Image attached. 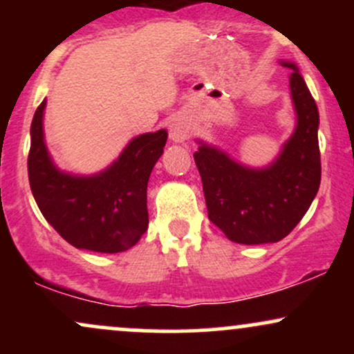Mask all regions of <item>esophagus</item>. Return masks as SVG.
Wrapping results in <instances>:
<instances>
[{"label":"esophagus","mask_w":354,"mask_h":354,"mask_svg":"<svg viewBox=\"0 0 354 354\" xmlns=\"http://www.w3.org/2000/svg\"><path fill=\"white\" fill-rule=\"evenodd\" d=\"M169 138H171V141L174 143H183V141L188 138V124H186V121L183 120L181 116H174L171 118V121H169Z\"/></svg>","instance_id":"34e87169"}]
</instances>
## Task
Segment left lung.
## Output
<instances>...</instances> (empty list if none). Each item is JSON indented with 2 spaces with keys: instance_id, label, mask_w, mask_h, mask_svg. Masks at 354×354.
<instances>
[{
  "instance_id": "obj_1",
  "label": "left lung",
  "mask_w": 354,
  "mask_h": 354,
  "mask_svg": "<svg viewBox=\"0 0 354 354\" xmlns=\"http://www.w3.org/2000/svg\"><path fill=\"white\" fill-rule=\"evenodd\" d=\"M281 64L291 70L296 126L274 161L253 168L203 140H196L200 148L193 154L208 218L239 245L276 243L288 236L310 209L319 188L318 106L298 66L293 61Z\"/></svg>"
}]
</instances>
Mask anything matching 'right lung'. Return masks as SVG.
Segmentation results:
<instances>
[{"label":"right lung","instance_id":"obj_1","mask_svg":"<svg viewBox=\"0 0 354 354\" xmlns=\"http://www.w3.org/2000/svg\"><path fill=\"white\" fill-rule=\"evenodd\" d=\"M46 100L31 123L28 176L36 205L63 239L78 250L121 253L148 230L146 189L168 140L166 129L135 136L108 168L95 174L63 171L44 141Z\"/></svg>","mask_w":354,"mask_h":354}]
</instances>
